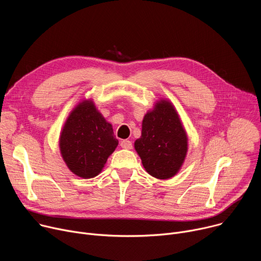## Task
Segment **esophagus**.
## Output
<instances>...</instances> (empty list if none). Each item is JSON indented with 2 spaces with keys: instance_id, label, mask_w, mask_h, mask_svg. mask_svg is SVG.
<instances>
[{
  "instance_id": "esophagus-1",
  "label": "esophagus",
  "mask_w": 261,
  "mask_h": 261,
  "mask_svg": "<svg viewBox=\"0 0 261 261\" xmlns=\"http://www.w3.org/2000/svg\"><path fill=\"white\" fill-rule=\"evenodd\" d=\"M120 145L123 147V148H126V150H131L132 148V142L128 139H124L120 142Z\"/></svg>"
}]
</instances>
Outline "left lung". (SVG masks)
<instances>
[{
	"label": "left lung",
	"instance_id": "1",
	"mask_svg": "<svg viewBox=\"0 0 261 261\" xmlns=\"http://www.w3.org/2000/svg\"><path fill=\"white\" fill-rule=\"evenodd\" d=\"M134 147L152 176L167 179L178 172L187 155L188 137L170 101L161 99L145 114Z\"/></svg>",
	"mask_w": 261,
	"mask_h": 261
}]
</instances>
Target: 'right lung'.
I'll list each match as a JSON object with an SVG mask.
<instances>
[{
    "instance_id": "right-lung-1",
    "label": "right lung",
    "mask_w": 261,
    "mask_h": 261,
    "mask_svg": "<svg viewBox=\"0 0 261 261\" xmlns=\"http://www.w3.org/2000/svg\"><path fill=\"white\" fill-rule=\"evenodd\" d=\"M119 140L92 100L80 102L71 111L60 135V150L68 168L91 178L103 169Z\"/></svg>"
}]
</instances>
